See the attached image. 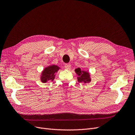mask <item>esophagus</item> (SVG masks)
Returning <instances> with one entry per match:
<instances>
[{"label": "esophagus", "instance_id": "34e87169", "mask_svg": "<svg viewBox=\"0 0 135 135\" xmlns=\"http://www.w3.org/2000/svg\"><path fill=\"white\" fill-rule=\"evenodd\" d=\"M64 67H65V68L67 69H69L71 68V64H69V63H66V64H65Z\"/></svg>", "mask_w": 135, "mask_h": 135}]
</instances>
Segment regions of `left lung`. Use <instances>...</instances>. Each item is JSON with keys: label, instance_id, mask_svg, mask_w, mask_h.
Returning <instances> with one entry per match:
<instances>
[{"label": "left lung", "instance_id": "left-lung-1", "mask_svg": "<svg viewBox=\"0 0 135 135\" xmlns=\"http://www.w3.org/2000/svg\"><path fill=\"white\" fill-rule=\"evenodd\" d=\"M76 73L78 74L79 76L78 78V81L79 82H89L91 81L90 77H89V73L87 72L82 71L80 68H77L75 69Z\"/></svg>", "mask_w": 135, "mask_h": 135}]
</instances>
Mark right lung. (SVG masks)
Instances as JSON below:
<instances>
[{"mask_svg": "<svg viewBox=\"0 0 135 135\" xmlns=\"http://www.w3.org/2000/svg\"><path fill=\"white\" fill-rule=\"evenodd\" d=\"M59 68L56 66L52 65L46 67L42 72L41 76V81L43 83H46L48 81H53L55 77V73L57 72Z\"/></svg>", "mask_w": 135, "mask_h": 135, "instance_id": "1", "label": "right lung"}]
</instances>
